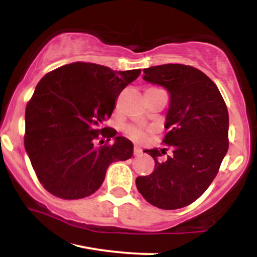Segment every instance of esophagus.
Listing matches in <instances>:
<instances>
[{
	"label": "esophagus",
	"instance_id": "34e87169",
	"mask_svg": "<svg viewBox=\"0 0 257 257\" xmlns=\"http://www.w3.org/2000/svg\"><path fill=\"white\" fill-rule=\"evenodd\" d=\"M141 153H143V151H141L138 146H135L134 147V156H140Z\"/></svg>",
	"mask_w": 257,
	"mask_h": 257
}]
</instances>
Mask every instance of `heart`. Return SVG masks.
Segmentation results:
<instances>
[{"label": "heart", "mask_w": 257, "mask_h": 257, "mask_svg": "<svg viewBox=\"0 0 257 257\" xmlns=\"http://www.w3.org/2000/svg\"><path fill=\"white\" fill-rule=\"evenodd\" d=\"M125 133L128 137H131L135 140H144L146 137V133L144 129L139 128L137 125H129L125 128Z\"/></svg>", "instance_id": "1"}]
</instances>
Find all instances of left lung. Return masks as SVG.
<instances>
[{"instance_id":"left-lung-1","label":"left lung","mask_w":257,"mask_h":257,"mask_svg":"<svg viewBox=\"0 0 257 257\" xmlns=\"http://www.w3.org/2000/svg\"><path fill=\"white\" fill-rule=\"evenodd\" d=\"M144 79L170 93L163 144L173 155L146 150L155 159L150 175L138 176V191L150 204L164 210L184 208L205 192L228 150V111L219 88L190 65L164 64L144 70Z\"/></svg>"}]
</instances>
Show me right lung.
<instances>
[{"label": "right lung", "mask_w": 257, "mask_h": 257, "mask_svg": "<svg viewBox=\"0 0 257 257\" xmlns=\"http://www.w3.org/2000/svg\"><path fill=\"white\" fill-rule=\"evenodd\" d=\"M141 70L113 71L77 61L38 82L25 111V150L41 185L61 199H81L99 190L112 162L133 156V144L105 126L114 102ZM106 139L104 147L95 143ZM115 138L113 144L108 141ZM103 141H100V143Z\"/></svg>", "instance_id": "obj_1"}]
</instances>
